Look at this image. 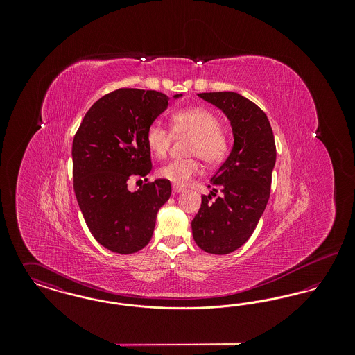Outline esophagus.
Masks as SVG:
<instances>
[{"mask_svg":"<svg viewBox=\"0 0 355 355\" xmlns=\"http://www.w3.org/2000/svg\"><path fill=\"white\" fill-rule=\"evenodd\" d=\"M173 191H174L175 194H178V193H182V191H184V187H180V186H173Z\"/></svg>","mask_w":355,"mask_h":355,"instance_id":"esophagus-1","label":"esophagus"}]
</instances>
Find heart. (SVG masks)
Masks as SVG:
<instances>
[{
    "mask_svg": "<svg viewBox=\"0 0 355 355\" xmlns=\"http://www.w3.org/2000/svg\"><path fill=\"white\" fill-rule=\"evenodd\" d=\"M173 132L155 121L146 130V144L150 152L164 158L169 152L173 133L191 135L189 154L196 155L185 159H173L158 169V175L173 185L185 186L201 171L197 156L209 166H217L226 158L230 144L220 129L218 117L205 107H187L173 114Z\"/></svg>",
    "mask_w": 355,
    "mask_h": 355,
    "instance_id": "heart-1",
    "label": "heart"
}]
</instances>
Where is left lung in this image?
Listing matches in <instances>:
<instances>
[{"instance_id": "left-lung-1", "label": "left lung", "mask_w": 355, "mask_h": 355, "mask_svg": "<svg viewBox=\"0 0 355 355\" xmlns=\"http://www.w3.org/2000/svg\"><path fill=\"white\" fill-rule=\"evenodd\" d=\"M198 97L226 114L234 135L232 152L210 180L213 191L202 196L191 220L193 238L203 252L223 255L241 248L262 217L277 150L270 122L254 102L234 92L200 93ZM218 188L221 196L216 198ZM211 196L216 200L211 202Z\"/></svg>"}]
</instances>
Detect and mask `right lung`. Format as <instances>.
Returning a JSON list of instances; mask_svg holds the SVG:
<instances>
[{
    "mask_svg": "<svg viewBox=\"0 0 355 355\" xmlns=\"http://www.w3.org/2000/svg\"><path fill=\"white\" fill-rule=\"evenodd\" d=\"M168 105L169 97L155 90L117 89L93 103L74 135L77 202L90 233L113 253H135L149 243L157 213L171 194L166 180L146 178L137 191L128 189L130 178L152 170L145 135Z\"/></svg>",
    "mask_w": 355,
    "mask_h": 355,
    "instance_id": "right-lung-1",
    "label": "right lung"
}]
</instances>
